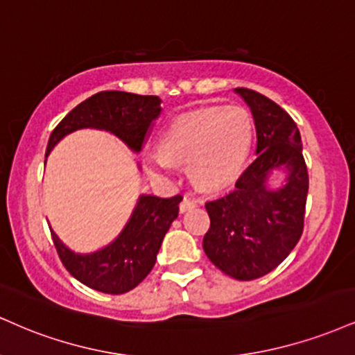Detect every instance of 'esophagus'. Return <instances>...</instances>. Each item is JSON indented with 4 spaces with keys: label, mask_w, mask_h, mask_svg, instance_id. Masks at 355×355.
Masks as SVG:
<instances>
[{
    "label": "esophagus",
    "mask_w": 355,
    "mask_h": 355,
    "mask_svg": "<svg viewBox=\"0 0 355 355\" xmlns=\"http://www.w3.org/2000/svg\"><path fill=\"white\" fill-rule=\"evenodd\" d=\"M196 205H198V200L193 198V196H190V195H185V196H183L182 203H180V211L191 210V208H195Z\"/></svg>",
    "instance_id": "34e87169"
}]
</instances>
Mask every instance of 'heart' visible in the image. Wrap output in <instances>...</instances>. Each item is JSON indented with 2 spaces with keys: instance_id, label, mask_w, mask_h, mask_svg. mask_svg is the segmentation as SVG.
I'll return each instance as SVG.
<instances>
[{
  "instance_id": "1",
  "label": "heart",
  "mask_w": 355,
  "mask_h": 355,
  "mask_svg": "<svg viewBox=\"0 0 355 355\" xmlns=\"http://www.w3.org/2000/svg\"><path fill=\"white\" fill-rule=\"evenodd\" d=\"M253 122L238 105H213L178 115L160 140L162 153H148L157 172L189 164L191 178L205 189H220L236 178L250 153Z\"/></svg>"
}]
</instances>
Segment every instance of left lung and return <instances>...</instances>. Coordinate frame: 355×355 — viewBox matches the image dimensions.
I'll return each instance as SVG.
<instances>
[{
  "mask_svg": "<svg viewBox=\"0 0 355 355\" xmlns=\"http://www.w3.org/2000/svg\"><path fill=\"white\" fill-rule=\"evenodd\" d=\"M234 91L253 114L256 159L232 191L205 203L210 230L203 250L225 275L251 281L275 270L300 241L309 175L291 115L263 94L246 87ZM279 166L288 170L286 185L268 191L267 175Z\"/></svg>",
  "mask_w": 355,
  "mask_h": 355,
  "instance_id": "left-lung-1",
  "label": "left lung"
}]
</instances>
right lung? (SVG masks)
Here are the masks:
<instances>
[{
	"instance_id": "right-lung-1",
	"label": "right lung",
	"mask_w": 355,
	"mask_h": 355,
	"mask_svg": "<svg viewBox=\"0 0 355 355\" xmlns=\"http://www.w3.org/2000/svg\"><path fill=\"white\" fill-rule=\"evenodd\" d=\"M160 112V97L157 96L122 91L97 92L80 102L55 125L46 157L62 137L87 127L112 132L132 150L140 152ZM182 200V195L170 198L142 195L117 240L91 254L72 253L49 228L59 259L76 279L96 291L105 294L130 291L152 271L165 233L178 216Z\"/></svg>"
}]
</instances>
